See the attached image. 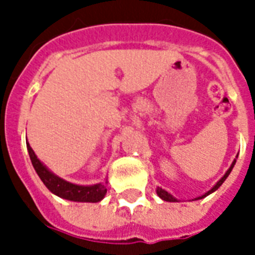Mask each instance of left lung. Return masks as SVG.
Here are the masks:
<instances>
[{
  "instance_id": "obj_1",
  "label": "left lung",
  "mask_w": 255,
  "mask_h": 255,
  "mask_svg": "<svg viewBox=\"0 0 255 255\" xmlns=\"http://www.w3.org/2000/svg\"><path fill=\"white\" fill-rule=\"evenodd\" d=\"M237 157H238V156H237ZM234 164H236V159H234V161H233V163H232V165H230V167H229V169L226 170V173L224 174V176H222V177L220 178V180H218L217 182H216V185H213V188H212V189L208 190L206 193L201 194V196H198V197L193 198L192 201H194V200H201V198L206 197V196H209L210 193H213V192H216V190H217L218 188H220V186L222 185V182L225 181L226 178H228V176H229L230 172H232V169H233ZM156 193H157V196H159V197L161 198V200H164V201H168V202H178V200H177V198H176V197H174L173 194H170L169 192H167V190L163 189V188H160V186H157V188H156Z\"/></svg>"
}]
</instances>
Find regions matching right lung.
I'll use <instances>...</instances> for the list:
<instances>
[{
    "mask_svg": "<svg viewBox=\"0 0 255 255\" xmlns=\"http://www.w3.org/2000/svg\"><path fill=\"white\" fill-rule=\"evenodd\" d=\"M26 145H27V152H29L34 169L51 193L58 197L75 202H99L103 200L107 193V178L104 182L94 184V185H78V184L66 181L53 173L41 160L38 159L29 143H26Z\"/></svg>",
    "mask_w": 255,
    "mask_h": 255,
    "instance_id": "obj_1",
    "label": "right lung"
}]
</instances>
